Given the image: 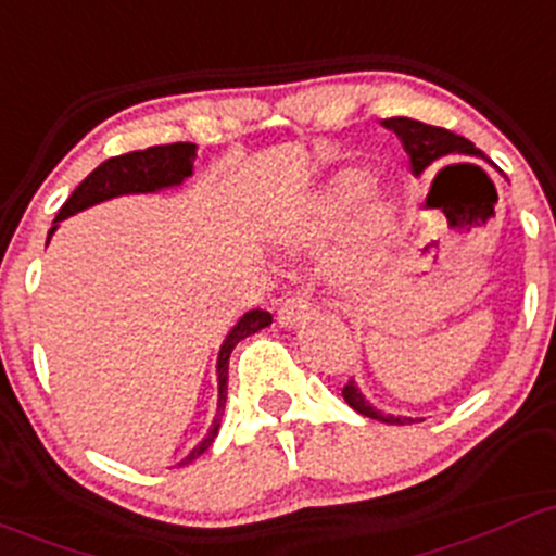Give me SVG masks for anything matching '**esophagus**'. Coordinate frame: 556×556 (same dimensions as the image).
Here are the masks:
<instances>
[{
    "label": "esophagus",
    "mask_w": 556,
    "mask_h": 556,
    "mask_svg": "<svg viewBox=\"0 0 556 556\" xmlns=\"http://www.w3.org/2000/svg\"><path fill=\"white\" fill-rule=\"evenodd\" d=\"M309 315H313V304H309L300 294H291V296H286L283 302H280L278 324L280 326H296L300 320L309 318Z\"/></svg>",
    "instance_id": "esophagus-1"
}]
</instances>
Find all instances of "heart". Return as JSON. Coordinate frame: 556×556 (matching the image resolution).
I'll return each mask as SVG.
<instances>
[{"mask_svg": "<svg viewBox=\"0 0 556 556\" xmlns=\"http://www.w3.org/2000/svg\"><path fill=\"white\" fill-rule=\"evenodd\" d=\"M368 177L363 172H344L337 180L326 188L324 199L318 201V206L313 208L307 219L302 223V228L296 230V247L300 249H318L324 247L328 238L333 236L344 223L352 217L357 206L363 204V199L368 195ZM387 214L381 208H368L361 217V228H357L355 243L344 252L339 260V273L348 280H361L368 273V267L374 265L376 256L381 252V243L387 238Z\"/></svg>", "mask_w": 556, "mask_h": 556, "instance_id": "b5f03b06", "label": "heart"}]
</instances>
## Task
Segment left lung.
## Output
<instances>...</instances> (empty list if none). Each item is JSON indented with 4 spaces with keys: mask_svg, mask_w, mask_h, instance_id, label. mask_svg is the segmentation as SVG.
Returning <instances> with one entry per match:
<instances>
[{
    "mask_svg": "<svg viewBox=\"0 0 556 556\" xmlns=\"http://www.w3.org/2000/svg\"><path fill=\"white\" fill-rule=\"evenodd\" d=\"M384 127L392 129V132L400 137V142H403L405 153H408V159H410V169H414V175H421L429 164H438V161H443V159H462V156L485 159L482 156L480 148H475V142H469L467 137L451 132V129L416 122V118H405V116L387 118ZM342 397L348 400L350 408H355L357 414L368 416V419L387 421V424L421 421V419H408V416H390V414H381V410H376L374 405L361 395V390L355 387V381H348V384L342 387Z\"/></svg>",
    "mask_w": 556,
    "mask_h": 556,
    "instance_id": "obj_1",
    "label": "left lung"
}]
</instances>
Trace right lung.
<instances>
[{"label":"right lung","mask_w":556,"mask_h":556,"mask_svg":"<svg viewBox=\"0 0 556 556\" xmlns=\"http://www.w3.org/2000/svg\"><path fill=\"white\" fill-rule=\"evenodd\" d=\"M193 156L195 146L193 142H172V146H153L146 148V151H129L122 153V156H113L98 166L94 172H89L87 180L79 182V188L68 195V201L58 212L55 223L71 217V214L81 212V208L100 204V201L113 199V195L122 193H151V190L169 188V185H180L185 177L193 175ZM55 228L50 230V236ZM273 315L265 313V309H252V313L243 315L232 331L225 339L223 350H219L217 357V379H219V403H217V416H214L212 429L188 456L182 458L180 464H190L193 458H199L201 453L206 451L208 445L214 443L219 429V419H223L225 410V397H228V363L230 352L241 339H247L249 333H256L260 328L270 326Z\"/></svg>","instance_id":"1"}]
</instances>
